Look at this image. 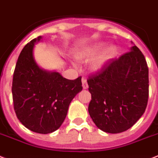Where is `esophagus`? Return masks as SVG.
<instances>
[{
	"label": "esophagus",
	"mask_w": 158,
	"mask_h": 158,
	"mask_svg": "<svg viewBox=\"0 0 158 158\" xmlns=\"http://www.w3.org/2000/svg\"><path fill=\"white\" fill-rule=\"evenodd\" d=\"M82 87H83V89H88V83H87L86 80L85 79H82Z\"/></svg>",
	"instance_id": "esophagus-1"
}]
</instances>
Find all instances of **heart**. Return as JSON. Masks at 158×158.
<instances>
[{
  "mask_svg": "<svg viewBox=\"0 0 158 158\" xmlns=\"http://www.w3.org/2000/svg\"><path fill=\"white\" fill-rule=\"evenodd\" d=\"M104 48H105L104 44H96L91 45L78 54V59L83 62H87V61L94 58L95 56H97L102 51H103ZM117 53H118V50H117L116 47H109L104 51L103 52H102L97 58L94 60L93 62L91 63L90 69L95 72L99 71L106 64L109 63L110 60H112L116 56Z\"/></svg>",
  "mask_w": 158,
  "mask_h": 158,
  "instance_id": "1",
  "label": "heart"
}]
</instances>
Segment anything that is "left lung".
Masks as SVG:
<instances>
[{
  "mask_svg": "<svg viewBox=\"0 0 158 158\" xmlns=\"http://www.w3.org/2000/svg\"><path fill=\"white\" fill-rule=\"evenodd\" d=\"M89 114L102 131L119 133L131 127L146 109L148 68L136 46L110 60L87 80Z\"/></svg>",
  "mask_w": 158,
  "mask_h": 158,
  "instance_id": "left-lung-1",
  "label": "left lung"
}]
</instances>
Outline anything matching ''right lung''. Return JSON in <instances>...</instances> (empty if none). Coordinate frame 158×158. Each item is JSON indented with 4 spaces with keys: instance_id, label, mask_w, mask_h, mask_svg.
<instances>
[{
    "instance_id": "right-lung-1",
    "label": "right lung",
    "mask_w": 158,
    "mask_h": 158,
    "mask_svg": "<svg viewBox=\"0 0 158 158\" xmlns=\"http://www.w3.org/2000/svg\"><path fill=\"white\" fill-rule=\"evenodd\" d=\"M42 36L23 48L14 73V107L21 123L37 133L48 134L60 127L73 98L82 90L81 77L69 80L58 72L44 70L34 58L35 44Z\"/></svg>"
}]
</instances>
